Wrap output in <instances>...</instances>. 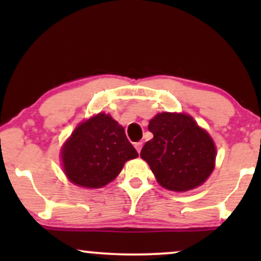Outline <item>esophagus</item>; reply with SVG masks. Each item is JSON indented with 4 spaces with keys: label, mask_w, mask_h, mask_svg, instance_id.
Here are the masks:
<instances>
[{
    "label": "esophagus",
    "mask_w": 261,
    "mask_h": 261,
    "mask_svg": "<svg viewBox=\"0 0 261 261\" xmlns=\"http://www.w3.org/2000/svg\"><path fill=\"white\" fill-rule=\"evenodd\" d=\"M134 147L137 148V151H138V153H140L141 152V148H142V142H135L134 144Z\"/></svg>",
    "instance_id": "esophagus-1"
}]
</instances>
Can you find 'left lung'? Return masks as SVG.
<instances>
[{
  "label": "left lung",
  "mask_w": 261,
  "mask_h": 261,
  "mask_svg": "<svg viewBox=\"0 0 261 261\" xmlns=\"http://www.w3.org/2000/svg\"><path fill=\"white\" fill-rule=\"evenodd\" d=\"M148 130L153 139L146 142L140 156L163 188L189 191L208 179L215 167L216 147L190 115L159 113L149 121Z\"/></svg>",
  "instance_id": "obj_1"
}]
</instances>
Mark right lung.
I'll list each match as a JSON object with an SVG mask.
<instances>
[{
	"mask_svg": "<svg viewBox=\"0 0 261 261\" xmlns=\"http://www.w3.org/2000/svg\"><path fill=\"white\" fill-rule=\"evenodd\" d=\"M138 155L123 127L105 113L78 124L62 148L66 177L78 187L88 189L110 183L124 163Z\"/></svg>",
	"mask_w": 261,
	"mask_h": 261,
	"instance_id": "1",
	"label": "right lung"
}]
</instances>
